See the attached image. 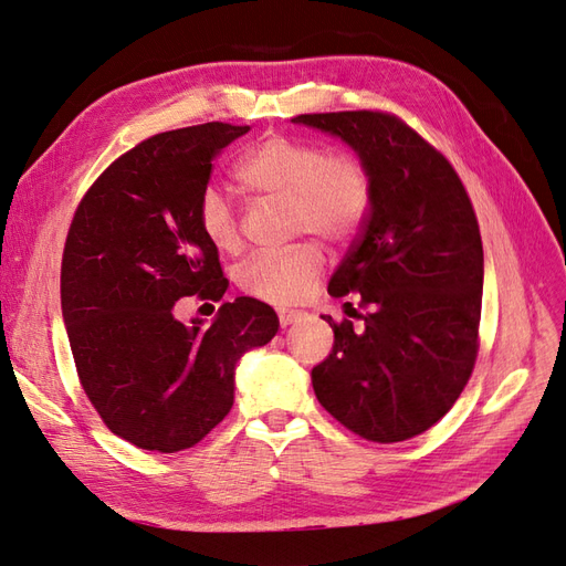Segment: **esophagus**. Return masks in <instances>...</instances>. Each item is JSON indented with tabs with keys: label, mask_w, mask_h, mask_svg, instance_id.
<instances>
[{
	"label": "esophagus",
	"mask_w": 566,
	"mask_h": 566,
	"mask_svg": "<svg viewBox=\"0 0 566 566\" xmlns=\"http://www.w3.org/2000/svg\"><path fill=\"white\" fill-rule=\"evenodd\" d=\"M297 318H302V312H295V310H281V312H279L281 328H287V325L295 323Z\"/></svg>",
	"instance_id": "1"
}]
</instances>
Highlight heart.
Returning <instances> with one entry per match:
<instances>
[{
	"instance_id": "1",
	"label": "heart",
	"mask_w": 566,
	"mask_h": 566,
	"mask_svg": "<svg viewBox=\"0 0 566 566\" xmlns=\"http://www.w3.org/2000/svg\"><path fill=\"white\" fill-rule=\"evenodd\" d=\"M233 181L256 200L287 205L293 235L314 233L331 245L349 243L361 231L370 210V175L349 153L271 134L233 167ZM200 233L217 252L233 254L243 248L241 221L224 196L208 188L198 198ZM325 260L314 243H300L283 252H256L235 269V283L245 295L271 304H297L316 287Z\"/></svg>"
}]
</instances>
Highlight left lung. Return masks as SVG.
I'll list each match as a JSON object with an SVG mask.
<instances>
[{"label": "left lung", "instance_id": "1", "mask_svg": "<svg viewBox=\"0 0 566 566\" xmlns=\"http://www.w3.org/2000/svg\"><path fill=\"white\" fill-rule=\"evenodd\" d=\"M347 142L370 175V210L333 273V297L356 295L361 328L331 323L335 345L312 370L318 403L378 443L430 430L465 389L479 352L484 250L453 165L382 111L297 115ZM352 306V302H347Z\"/></svg>", "mask_w": 566, "mask_h": 566}]
</instances>
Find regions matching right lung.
<instances>
[{"mask_svg": "<svg viewBox=\"0 0 566 566\" xmlns=\"http://www.w3.org/2000/svg\"><path fill=\"white\" fill-rule=\"evenodd\" d=\"M248 125L150 136L80 200L61 262V306L80 385L108 430L144 451L191 449L229 416L233 370L276 335L269 304L235 297L184 325L181 297L219 302L229 281L196 208L212 163Z\"/></svg>", "mask_w": 566, "mask_h": 566, "instance_id": "obj_1", "label": "right lung"}]
</instances>
